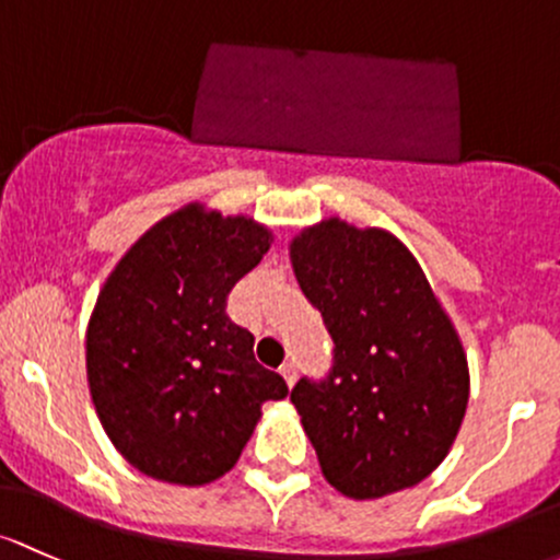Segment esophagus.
Segmentation results:
<instances>
[{"label": "esophagus", "instance_id": "34e87169", "mask_svg": "<svg viewBox=\"0 0 560 560\" xmlns=\"http://www.w3.org/2000/svg\"><path fill=\"white\" fill-rule=\"evenodd\" d=\"M281 375H284V381H287V384H295V378H298V364L295 362H284V364H281Z\"/></svg>", "mask_w": 560, "mask_h": 560}]
</instances>
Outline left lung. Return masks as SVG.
Segmentation results:
<instances>
[{
	"label": "left lung",
	"instance_id": "obj_1",
	"mask_svg": "<svg viewBox=\"0 0 560 560\" xmlns=\"http://www.w3.org/2000/svg\"><path fill=\"white\" fill-rule=\"evenodd\" d=\"M298 284L332 335L325 381L292 388L327 482L351 499L413 488L448 456L469 399L456 327L408 246L340 217L290 244Z\"/></svg>",
	"mask_w": 560,
	"mask_h": 560
}]
</instances>
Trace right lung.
<instances>
[{"label":"right lung","instance_id":"1","mask_svg":"<svg viewBox=\"0 0 560 560\" xmlns=\"http://www.w3.org/2000/svg\"><path fill=\"white\" fill-rule=\"evenodd\" d=\"M273 233L252 217L187 203L150 228L104 281L85 332L98 421L128 464L174 486L222 478L262 402L290 394L225 314Z\"/></svg>","mask_w":560,"mask_h":560}]
</instances>
